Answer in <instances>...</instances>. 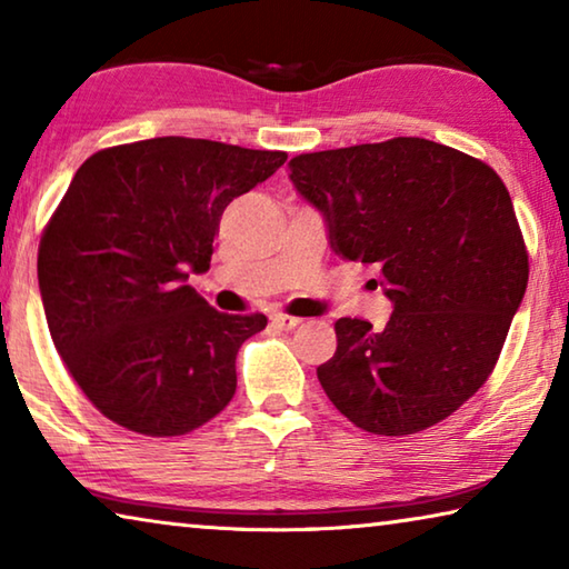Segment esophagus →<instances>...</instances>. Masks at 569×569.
<instances>
[{
    "mask_svg": "<svg viewBox=\"0 0 569 569\" xmlns=\"http://www.w3.org/2000/svg\"><path fill=\"white\" fill-rule=\"evenodd\" d=\"M271 323L281 331H291L298 323H301V319H298V316H288V313L276 311V313H271Z\"/></svg>",
    "mask_w": 569,
    "mask_h": 569,
    "instance_id": "esophagus-1",
    "label": "esophagus"
}]
</instances>
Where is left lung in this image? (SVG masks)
Wrapping results in <instances>:
<instances>
[{
	"label": "left lung",
	"instance_id": "obj_1",
	"mask_svg": "<svg viewBox=\"0 0 569 569\" xmlns=\"http://www.w3.org/2000/svg\"><path fill=\"white\" fill-rule=\"evenodd\" d=\"M288 168L333 253L377 263L393 303L381 331L336 321V353L316 369L326 397L371 435L435 427L492 373L527 291V248L502 178L423 138L306 152Z\"/></svg>",
	"mask_w": 569,
	"mask_h": 569
}]
</instances>
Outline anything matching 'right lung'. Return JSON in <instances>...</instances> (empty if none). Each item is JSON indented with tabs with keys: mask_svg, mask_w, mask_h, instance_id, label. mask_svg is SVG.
Wrapping results in <instances>:
<instances>
[{
	"mask_svg": "<svg viewBox=\"0 0 569 569\" xmlns=\"http://www.w3.org/2000/svg\"><path fill=\"white\" fill-rule=\"evenodd\" d=\"M286 152L152 138L94 152L47 223L37 278L57 353L100 413L146 437L203 427L236 393V356L263 313L233 316L188 286L228 203Z\"/></svg>",
	"mask_w": 569,
	"mask_h": 569,
	"instance_id": "obj_1",
	"label": "right lung"
}]
</instances>
